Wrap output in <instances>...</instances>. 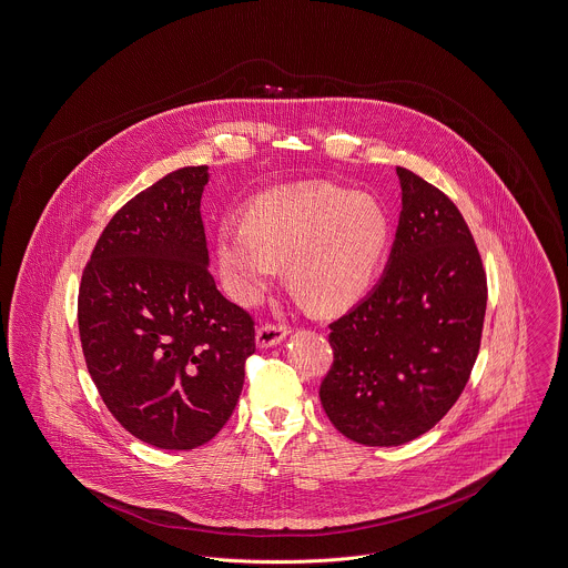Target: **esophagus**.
I'll return each instance as SVG.
<instances>
[{
	"label": "esophagus",
	"instance_id": "34e87169",
	"mask_svg": "<svg viewBox=\"0 0 568 568\" xmlns=\"http://www.w3.org/2000/svg\"><path fill=\"white\" fill-rule=\"evenodd\" d=\"M290 333L287 324H276V322H265L256 328V346L258 348H270L276 346L285 335Z\"/></svg>",
	"mask_w": 568,
	"mask_h": 568
}]
</instances>
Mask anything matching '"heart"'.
I'll use <instances>...</instances> for the list:
<instances>
[{"instance_id": "1", "label": "heart", "mask_w": 568, "mask_h": 568, "mask_svg": "<svg viewBox=\"0 0 568 568\" xmlns=\"http://www.w3.org/2000/svg\"><path fill=\"white\" fill-rule=\"evenodd\" d=\"M389 222L375 197L328 185L276 191L256 200L246 220L217 235L224 281L240 301H254L287 261V281L314 310L357 301L377 274Z\"/></svg>"}]
</instances>
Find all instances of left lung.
<instances>
[{
    "label": "left lung",
    "mask_w": 568,
    "mask_h": 568,
    "mask_svg": "<svg viewBox=\"0 0 568 568\" xmlns=\"http://www.w3.org/2000/svg\"><path fill=\"white\" fill-rule=\"evenodd\" d=\"M403 206L377 287L331 322L320 400L339 434L398 446L427 434L464 392L479 355L488 283L453 200L396 168Z\"/></svg>",
    "instance_id": "1"
}]
</instances>
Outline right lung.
Returning <instances> with one entry per match:
<instances>
[{
	"label": "right lung",
	"instance_id": "add662e5",
	"mask_svg": "<svg viewBox=\"0 0 568 568\" xmlns=\"http://www.w3.org/2000/svg\"><path fill=\"white\" fill-rule=\"evenodd\" d=\"M209 168L136 193L82 272L78 328L104 405L134 438L190 450L231 418L254 353V320L209 272L200 197Z\"/></svg>",
	"mask_w": 568,
	"mask_h": 568
}]
</instances>
